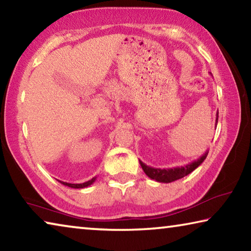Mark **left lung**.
Returning <instances> with one entry per match:
<instances>
[{
	"mask_svg": "<svg viewBox=\"0 0 251 251\" xmlns=\"http://www.w3.org/2000/svg\"><path fill=\"white\" fill-rule=\"evenodd\" d=\"M218 123V113L216 115V125ZM208 155V151L203 154L202 156L199 157L197 160H194L192 163L184 165V166L180 167H174V168H154L151 166H147L146 164H144L143 161L139 160V164L143 168L144 173L146 175L158 182H172L175 181L177 179H180V178L185 177L190 174L192 172H194L199 165H201V163L203 160L206 159V157Z\"/></svg>",
	"mask_w": 251,
	"mask_h": 251,
	"instance_id": "8db88e82",
	"label": "left lung"
}]
</instances>
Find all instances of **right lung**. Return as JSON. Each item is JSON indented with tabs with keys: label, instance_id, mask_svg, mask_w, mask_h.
Returning <instances> with one entry per match:
<instances>
[{
	"label": "right lung",
	"instance_id": "obj_1",
	"mask_svg": "<svg viewBox=\"0 0 251 251\" xmlns=\"http://www.w3.org/2000/svg\"><path fill=\"white\" fill-rule=\"evenodd\" d=\"M95 180H96V177L92 178L91 180L83 182V184H70V182H65V181H61V180H58V181L61 182V184L64 185V186H69V187H71V188H85V187H88L90 185H92L93 182H94Z\"/></svg>",
	"mask_w": 251,
	"mask_h": 251
}]
</instances>
